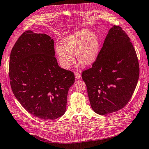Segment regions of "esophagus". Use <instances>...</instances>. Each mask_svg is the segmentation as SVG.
<instances>
[{"label": "esophagus", "instance_id": "1", "mask_svg": "<svg viewBox=\"0 0 149 149\" xmlns=\"http://www.w3.org/2000/svg\"><path fill=\"white\" fill-rule=\"evenodd\" d=\"M75 77L77 78V79H79L81 77V74L79 73V72H75Z\"/></svg>", "mask_w": 149, "mask_h": 149}]
</instances>
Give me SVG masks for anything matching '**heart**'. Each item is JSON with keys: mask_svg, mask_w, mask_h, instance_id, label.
<instances>
[{"mask_svg": "<svg viewBox=\"0 0 149 149\" xmlns=\"http://www.w3.org/2000/svg\"><path fill=\"white\" fill-rule=\"evenodd\" d=\"M100 39L96 33L82 29L65 37L62 45H56L55 52L63 67L69 68L77 60L86 65L93 64L100 53Z\"/></svg>", "mask_w": 149, "mask_h": 149, "instance_id": "1", "label": "heart"}]
</instances>
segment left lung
Wrapping results in <instances>:
<instances>
[{"mask_svg": "<svg viewBox=\"0 0 149 149\" xmlns=\"http://www.w3.org/2000/svg\"><path fill=\"white\" fill-rule=\"evenodd\" d=\"M139 74L138 58L129 37L120 26H113L92 67L82 73L93 110L102 115L123 108Z\"/></svg>", "mask_w": 149, "mask_h": 149, "instance_id": "1", "label": "left lung"}]
</instances>
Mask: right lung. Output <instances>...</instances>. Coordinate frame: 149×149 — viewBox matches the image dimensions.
Masks as SVG:
<instances>
[{
    "instance_id": "obj_1",
    "label": "right lung",
    "mask_w": 149,
    "mask_h": 149,
    "mask_svg": "<svg viewBox=\"0 0 149 149\" xmlns=\"http://www.w3.org/2000/svg\"><path fill=\"white\" fill-rule=\"evenodd\" d=\"M54 40L46 34L24 31L11 51L9 77L13 92L23 107L40 119L64 114L74 74L61 68L55 57Z\"/></svg>"
}]
</instances>
